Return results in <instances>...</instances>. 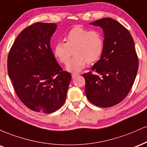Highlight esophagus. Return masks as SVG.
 I'll use <instances>...</instances> for the list:
<instances>
[{
    "instance_id": "obj_1",
    "label": "esophagus",
    "mask_w": 147,
    "mask_h": 147,
    "mask_svg": "<svg viewBox=\"0 0 147 147\" xmlns=\"http://www.w3.org/2000/svg\"><path fill=\"white\" fill-rule=\"evenodd\" d=\"M79 74H76V73H73L71 74V76H72V78H76V76H78Z\"/></svg>"
}]
</instances>
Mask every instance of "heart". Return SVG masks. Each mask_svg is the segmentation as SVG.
Here are the masks:
<instances>
[{"label": "heart", "instance_id": "b5f03b06", "mask_svg": "<svg viewBox=\"0 0 147 147\" xmlns=\"http://www.w3.org/2000/svg\"><path fill=\"white\" fill-rule=\"evenodd\" d=\"M66 43L60 41L53 49V54L61 63L65 64L72 53L74 56L68 61L69 71H80L87 63H96L100 58L104 40L98 31H89L79 26L72 28L65 36Z\"/></svg>", "mask_w": 147, "mask_h": 147}]
</instances>
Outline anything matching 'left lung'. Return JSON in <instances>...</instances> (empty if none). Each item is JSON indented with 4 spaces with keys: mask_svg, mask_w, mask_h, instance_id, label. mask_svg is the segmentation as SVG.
Listing matches in <instances>:
<instances>
[{
    "mask_svg": "<svg viewBox=\"0 0 147 147\" xmlns=\"http://www.w3.org/2000/svg\"><path fill=\"white\" fill-rule=\"evenodd\" d=\"M104 32L100 58L84 74L85 94L92 104L107 108L125 99L131 89L138 69L135 44L129 32L120 22L103 18L91 22Z\"/></svg>",
    "mask_w": 147,
    "mask_h": 147,
    "instance_id": "obj_1",
    "label": "left lung"
}]
</instances>
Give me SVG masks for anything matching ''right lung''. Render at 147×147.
Wrapping results in <instances>:
<instances>
[{
    "label": "right lung",
    "mask_w": 147,
    "mask_h": 147,
    "mask_svg": "<svg viewBox=\"0 0 147 147\" xmlns=\"http://www.w3.org/2000/svg\"><path fill=\"white\" fill-rule=\"evenodd\" d=\"M55 23L36 22L16 38L7 58V71L19 99L32 111L51 113L63 106L71 79L52 52Z\"/></svg>",
    "instance_id": "right-lung-1"
}]
</instances>
